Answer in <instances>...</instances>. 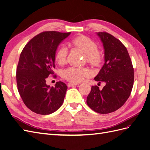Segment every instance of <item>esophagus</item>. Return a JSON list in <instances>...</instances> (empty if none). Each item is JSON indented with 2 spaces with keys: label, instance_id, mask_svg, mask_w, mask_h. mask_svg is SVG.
I'll list each match as a JSON object with an SVG mask.
<instances>
[{
  "label": "esophagus",
  "instance_id": "esophagus-1",
  "mask_svg": "<svg viewBox=\"0 0 150 150\" xmlns=\"http://www.w3.org/2000/svg\"><path fill=\"white\" fill-rule=\"evenodd\" d=\"M78 83H69L67 84L68 87H71V86H77L78 85Z\"/></svg>",
  "mask_w": 150,
  "mask_h": 150
}]
</instances>
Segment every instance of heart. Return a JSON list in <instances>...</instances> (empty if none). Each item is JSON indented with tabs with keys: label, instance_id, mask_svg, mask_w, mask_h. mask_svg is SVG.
<instances>
[{
	"label": "heart",
	"instance_id": "b5f03b06",
	"mask_svg": "<svg viewBox=\"0 0 150 150\" xmlns=\"http://www.w3.org/2000/svg\"><path fill=\"white\" fill-rule=\"evenodd\" d=\"M72 44L81 49L86 54L87 61L93 65H97L101 61V55L96 42L86 36H80L72 40ZM68 49L65 45H62L56 52L55 59L59 64H64L67 61ZM91 72L87 68L71 67L62 72L64 78L70 82L77 83L82 81L90 75Z\"/></svg>",
	"mask_w": 150,
	"mask_h": 150
}]
</instances>
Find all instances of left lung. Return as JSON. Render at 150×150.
I'll return each mask as SVG.
<instances>
[{
	"mask_svg": "<svg viewBox=\"0 0 150 150\" xmlns=\"http://www.w3.org/2000/svg\"><path fill=\"white\" fill-rule=\"evenodd\" d=\"M104 48V64L94 80L104 83L101 90L92 86L87 97L88 106L96 112L108 114L118 110L130 96L134 69L126 47L107 33H98Z\"/></svg>",
	"mask_w": 150,
	"mask_h": 150,
	"instance_id": "1",
	"label": "left lung"
}]
</instances>
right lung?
<instances>
[{"mask_svg": "<svg viewBox=\"0 0 150 150\" xmlns=\"http://www.w3.org/2000/svg\"><path fill=\"white\" fill-rule=\"evenodd\" d=\"M70 34L40 33L25 45L21 54L16 72L18 91L25 105L37 114H51L64 102L66 84L59 81L51 87L46 84V78L53 74L58 46Z\"/></svg>", "mask_w": 150, "mask_h": 150, "instance_id": "1", "label": "right lung"}]
</instances>
